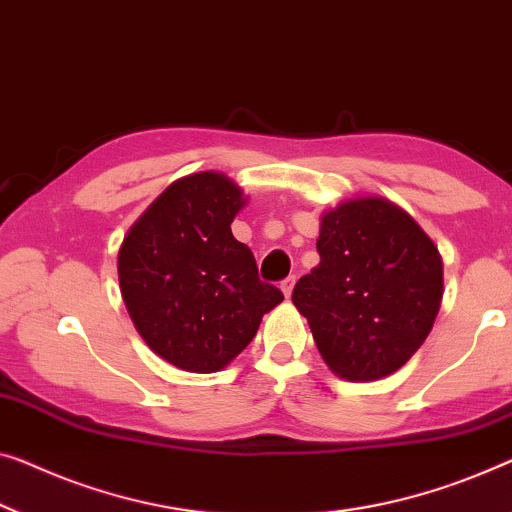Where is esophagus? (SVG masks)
Listing matches in <instances>:
<instances>
[{"instance_id": "1", "label": "esophagus", "mask_w": 512, "mask_h": 512, "mask_svg": "<svg viewBox=\"0 0 512 512\" xmlns=\"http://www.w3.org/2000/svg\"><path fill=\"white\" fill-rule=\"evenodd\" d=\"M294 282H296V278L294 276H289V278H285L280 282V289H282V294L287 296L289 299V294H292V289H294Z\"/></svg>"}]
</instances>
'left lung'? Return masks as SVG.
<instances>
[{
  "label": "left lung",
  "instance_id": "left-lung-1",
  "mask_svg": "<svg viewBox=\"0 0 512 512\" xmlns=\"http://www.w3.org/2000/svg\"><path fill=\"white\" fill-rule=\"evenodd\" d=\"M319 264L296 282L292 301L308 319L335 375H391L423 345L441 303V257L395 204L365 197L322 220Z\"/></svg>",
  "mask_w": 512,
  "mask_h": 512
}]
</instances>
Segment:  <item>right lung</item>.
I'll return each instance as SVG.
<instances>
[{
    "label": "right lung",
    "instance_id": "add662e5",
    "mask_svg": "<svg viewBox=\"0 0 512 512\" xmlns=\"http://www.w3.org/2000/svg\"><path fill=\"white\" fill-rule=\"evenodd\" d=\"M241 190L216 172L174 181L119 250V285L135 329L165 361L216 372L255 338L285 299L259 280L255 255L232 236Z\"/></svg>",
    "mask_w": 512,
    "mask_h": 512
}]
</instances>
